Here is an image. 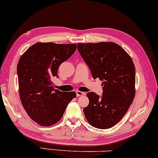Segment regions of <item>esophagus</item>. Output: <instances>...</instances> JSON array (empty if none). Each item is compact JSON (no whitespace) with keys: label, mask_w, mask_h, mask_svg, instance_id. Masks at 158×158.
I'll use <instances>...</instances> for the list:
<instances>
[{"label":"esophagus","mask_w":158,"mask_h":158,"mask_svg":"<svg viewBox=\"0 0 158 158\" xmlns=\"http://www.w3.org/2000/svg\"><path fill=\"white\" fill-rule=\"evenodd\" d=\"M86 93H83V92L81 91H77V96H83V95H85Z\"/></svg>","instance_id":"34e87169"}]
</instances>
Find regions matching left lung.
Returning <instances> with one entry per match:
<instances>
[{
  "label": "left lung",
  "mask_w": 158,
  "mask_h": 158,
  "mask_svg": "<svg viewBox=\"0 0 158 158\" xmlns=\"http://www.w3.org/2000/svg\"><path fill=\"white\" fill-rule=\"evenodd\" d=\"M77 49L93 79L103 81V94H87L89 104L83 111L92 126L107 129L118 123L135 97V69L130 55L117 44H78Z\"/></svg>",
  "instance_id": "obj_1"
}]
</instances>
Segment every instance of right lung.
I'll use <instances>...</instances> for the list:
<instances>
[{"mask_svg": "<svg viewBox=\"0 0 158 158\" xmlns=\"http://www.w3.org/2000/svg\"><path fill=\"white\" fill-rule=\"evenodd\" d=\"M77 44H35L21 56L17 65L21 103L29 117L41 126H50L62 118L75 92L55 89L52 81L62 63L75 52Z\"/></svg>", "mask_w": 158, "mask_h": 158, "instance_id": "obj_1", "label": "right lung"}]
</instances>
